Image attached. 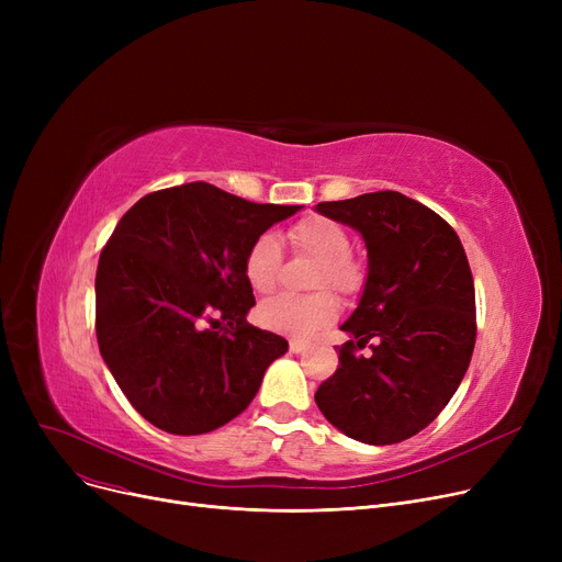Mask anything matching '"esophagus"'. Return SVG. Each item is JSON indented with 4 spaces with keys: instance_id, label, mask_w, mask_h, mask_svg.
Wrapping results in <instances>:
<instances>
[{
    "instance_id": "obj_1",
    "label": "esophagus",
    "mask_w": 562,
    "mask_h": 562,
    "mask_svg": "<svg viewBox=\"0 0 562 562\" xmlns=\"http://www.w3.org/2000/svg\"><path fill=\"white\" fill-rule=\"evenodd\" d=\"M307 348V341H301V339H291L289 341V350L291 352H303Z\"/></svg>"
}]
</instances>
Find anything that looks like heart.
I'll list each match as a JSON object with an SVG mask.
<instances>
[{"label": "heart", "instance_id": "heart-1", "mask_svg": "<svg viewBox=\"0 0 562 562\" xmlns=\"http://www.w3.org/2000/svg\"><path fill=\"white\" fill-rule=\"evenodd\" d=\"M286 239L293 252L318 259L312 278L314 289L333 286L348 296L362 286L364 269L350 255V236L337 221L307 216L289 227ZM244 271L248 284L257 293L276 291L282 276V248L273 234H261L250 244ZM337 314L339 303L328 291L310 293V296L280 293V296L263 301L257 310V318L263 328L291 337H312L321 328L330 326Z\"/></svg>", "mask_w": 562, "mask_h": 562}]
</instances>
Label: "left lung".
<instances>
[{
    "label": "left lung",
    "mask_w": 562,
    "mask_h": 562,
    "mask_svg": "<svg viewBox=\"0 0 562 562\" xmlns=\"http://www.w3.org/2000/svg\"><path fill=\"white\" fill-rule=\"evenodd\" d=\"M316 212L362 234L369 273L341 326L337 371L314 394L344 435L396 445L424 430L462 382L476 344V293L456 229L398 191L318 202ZM371 342L364 359L357 350Z\"/></svg>",
    "instance_id": "left-lung-1"
}]
</instances>
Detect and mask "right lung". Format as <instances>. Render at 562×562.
<instances>
[{"mask_svg": "<svg viewBox=\"0 0 562 562\" xmlns=\"http://www.w3.org/2000/svg\"><path fill=\"white\" fill-rule=\"evenodd\" d=\"M303 204H257L206 182L143 195L95 276L102 360L143 419L202 435L250 405L289 344L246 321L250 244Z\"/></svg>", "mask_w": 562, "mask_h": 562, "instance_id": "right-lung-1", "label": "right lung"}]
</instances>
